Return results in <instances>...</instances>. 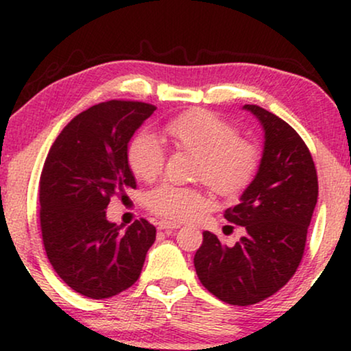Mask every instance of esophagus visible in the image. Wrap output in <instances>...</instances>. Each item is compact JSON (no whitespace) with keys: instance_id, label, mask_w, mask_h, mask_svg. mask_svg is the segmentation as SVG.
Instances as JSON below:
<instances>
[{"instance_id":"obj_1","label":"esophagus","mask_w":351,"mask_h":351,"mask_svg":"<svg viewBox=\"0 0 351 351\" xmlns=\"http://www.w3.org/2000/svg\"><path fill=\"white\" fill-rule=\"evenodd\" d=\"M179 227H180L179 223L167 222V220H161V222L158 223V228H160V230H176V228H179Z\"/></svg>"}]
</instances>
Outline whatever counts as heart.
<instances>
[{
	"label": "heart",
	"mask_w": 351,
	"mask_h": 351,
	"mask_svg": "<svg viewBox=\"0 0 351 351\" xmlns=\"http://www.w3.org/2000/svg\"><path fill=\"white\" fill-rule=\"evenodd\" d=\"M162 136L176 150L196 156L195 177L217 195H237L257 171V147L237 137V131L228 123L206 110H190L172 118L162 126ZM128 160L137 179L153 182L165 167V148L155 136L141 134L129 147ZM147 204L161 217L184 222L201 213L208 201L195 189L165 184L148 195Z\"/></svg>",
	"instance_id": "obj_1"
}]
</instances>
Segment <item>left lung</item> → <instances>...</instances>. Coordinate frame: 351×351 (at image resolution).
Instances as JSON below:
<instances>
[{
    "instance_id": "1",
    "label": "left lung",
    "mask_w": 351,
    "mask_h": 351,
    "mask_svg": "<svg viewBox=\"0 0 351 351\" xmlns=\"http://www.w3.org/2000/svg\"><path fill=\"white\" fill-rule=\"evenodd\" d=\"M263 129L261 165L239 204L225 219L246 230L234 246L210 232L195 254L201 285L230 305L246 306L281 289L302 261L318 199L313 158L299 134L276 114L244 105Z\"/></svg>"
}]
</instances>
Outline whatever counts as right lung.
<instances>
[{
  "instance_id": "1",
  "label": "right lung",
  "mask_w": 351,
  "mask_h": 351,
  "mask_svg": "<svg viewBox=\"0 0 351 351\" xmlns=\"http://www.w3.org/2000/svg\"><path fill=\"white\" fill-rule=\"evenodd\" d=\"M156 107L108 100L80 113L64 128L43 166L41 233L52 268L71 289L108 299L141 276L156 228L145 219L121 232L105 209L112 196L136 189L128 161L134 132Z\"/></svg>"
}]
</instances>
